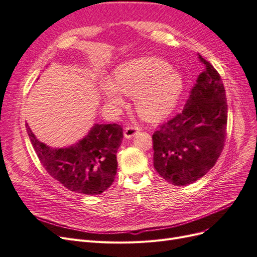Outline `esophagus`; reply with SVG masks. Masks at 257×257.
Returning <instances> with one entry per match:
<instances>
[{
	"mask_svg": "<svg viewBox=\"0 0 257 257\" xmlns=\"http://www.w3.org/2000/svg\"><path fill=\"white\" fill-rule=\"evenodd\" d=\"M138 132V127L136 126H127L125 130H124V137L126 139H131L132 137H134Z\"/></svg>",
	"mask_w": 257,
	"mask_h": 257,
	"instance_id": "esophagus-1",
	"label": "esophagus"
}]
</instances>
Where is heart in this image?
<instances>
[{
  "label": "heart",
  "mask_w": 257,
  "mask_h": 257,
  "mask_svg": "<svg viewBox=\"0 0 257 257\" xmlns=\"http://www.w3.org/2000/svg\"><path fill=\"white\" fill-rule=\"evenodd\" d=\"M183 90V80L168 62L143 57L128 60L116 67L113 79L102 82L109 104L122 103V93L134 95L138 114L148 121H159L174 110Z\"/></svg>",
  "instance_id": "1"
}]
</instances>
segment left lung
Masks as SVG:
<instances>
[{
  "label": "left lung",
  "mask_w": 257,
  "mask_h": 257,
  "mask_svg": "<svg viewBox=\"0 0 257 257\" xmlns=\"http://www.w3.org/2000/svg\"><path fill=\"white\" fill-rule=\"evenodd\" d=\"M206 68L183 110L152 135L153 166L169 183L184 186L204 177L224 148L227 103L221 76L198 56Z\"/></svg>",
  "instance_id": "1"
}]
</instances>
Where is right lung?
<instances>
[{
  "label": "right lung",
  "instance_id": "right-lung-1",
  "mask_svg": "<svg viewBox=\"0 0 257 257\" xmlns=\"http://www.w3.org/2000/svg\"><path fill=\"white\" fill-rule=\"evenodd\" d=\"M26 127L38 159L48 174L64 188L85 195H98L112 184L118 168L116 151L123 139L118 124L95 123L76 144L52 148L38 141Z\"/></svg>",
  "mask_w": 257,
  "mask_h": 257
}]
</instances>
